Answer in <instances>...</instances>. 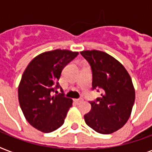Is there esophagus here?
<instances>
[{
    "mask_svg": "<svg viewBox=\"0 0 152 152\" xmlns=\"http://www.w3.org/2000/svg\"><path fill=\"white\" fill-rule=\"evenodd\" d=\"M74 101L76 102L77 104H80V103H81V102H82L83 101V99H82V98H80V99H75V100H74Z\"/></svg>",
    "mask_w": 152,
    "mask_h": 152,
    "instance_id": "obj_1",
    "label": "esophagus"
}]
</instances>
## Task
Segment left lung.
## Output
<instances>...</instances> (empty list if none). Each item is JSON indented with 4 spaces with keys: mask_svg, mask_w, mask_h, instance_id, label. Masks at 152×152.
I'll list each match as a JSON object with an SVG mask.
<instances>
[{
    "mask_svg": "<svg viewBox=\"0 0 152 152\" xmlns=\"http://www.w3.org/2000/svg\"><path fill=\"white\" fill-rule=\"evenodd\" d=\"M92 72V90L101 96L90 101L91 110L84 115L86 124L95 132L110 134L128 121L135 102L132 80L115 58L99 50L80 52Z\"/></svg>",
    "mask_w": 152,
    "mask_h": 152,
    "instance_id": "left-lung-1",
    "label": "left lung"
}]
</instances>
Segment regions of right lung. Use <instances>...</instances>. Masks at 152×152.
<instances>
[{
	"label": "right lung",
	"mask_w": 152,
	"mask_h": 152,
	"mask_svg": "<svg viewBox=\"0 0 152 152\" xmlns=\"http://www.w3.org/2000/svg\"><path fill=\"white\" fill-rule=\"evenodd\" d=\"M78 54L66 50L45 52L25 69L18 88L19 102L27 121L37 129L48 133L64 124L72 100L64 96L59 80L63 69ZM57 89L62 93L57 94Z\"/></svg>",
	"instance_id": "add662e5"
}]
</instances>
